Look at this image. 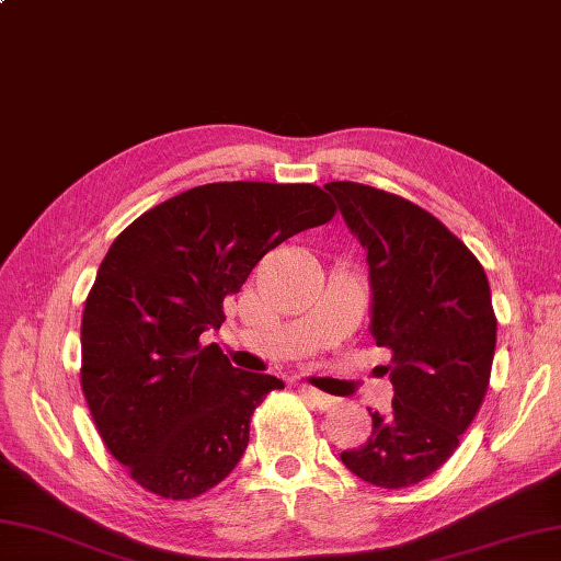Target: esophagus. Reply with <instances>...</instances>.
Listing matches in <instances>:
<instances>
[{
	"label": "esophagus",
	"mask_w": 561,
	"mask_h": 561,
	"mask_svg": "<svg viewBox=\"0 0 561 561\" xmlns=\"http://www.w3.org/2000/svg\"><path fill=\"white\" fill-rule=\"evenodd\" d=\"M301 392L312 401V407H318L320 411H328V409H334V407H336V399H334V397H330V394H322V392H318V389L304 387Z\"/></svg>",
	"instance_id": "esophagus-1"
}]
</instances>
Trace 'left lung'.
Listing matches in <instances>:
<instances>
[{
	"label": "left lung",
	"instance_id": "left-lung-1",
	"mask_svg": "<svg viewBox=\"0 0 561 561\" xmlns=\"http://www.w3.org/2000/svg\"><path fill=\"white\" fill-rule=\"evenodd\" d=\"M366 249L370 334L392 351L382 370L392 411L373 415L366 445L342 451L377 488L421 483L445 463L490 385L497 318L483 265L437 217L394 193L354 181L324 184Z\"/></svg>",
	"mask_w": 561,
	"mask_h": 561
}]
</instances>
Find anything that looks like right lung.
Here are the masks:
<instances>
[{
  "instance_id": "right-lung-1",
  "label": "right lung",
  "mask_w": 561,
  "mask_h": 561,
  "mask_svg": "<svg viewBox=\"0 0 561 561\" xmlns=\"http://www.w3.org/2000/svg\"><path fill=\"white\" fill-rule=\"evenodd\" d=\"M334 217L312 184L221 181L174 195L110 245L81 322V387L98 433L140 488L193 500L249 447L275 375L233 368L201 334L225 322L267 251Z\"/></svg>"
}]
</instances>
